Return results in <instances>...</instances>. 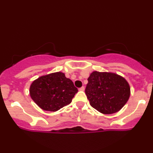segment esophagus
I'll return each instance as SVG.
<instances>
[{
  "label": "esophagus",
  "mask_w": 153,
  "mask_h": 153,
  "mask_svg": "<svg viewBox=\"0 0 153 153\" xmlns=\"http://www.w3.org/2000/svg\"><path fill=\"white\" fill-rule=\"evenodd\" d=\"M84 90H85V87H84V86H82L81 88H79V91H83Z\"/></svg>",
  "instance_id": "obj_1"
}]
</instances>
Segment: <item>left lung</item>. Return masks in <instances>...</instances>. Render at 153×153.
I'll list each match as a JSON object with an SVG mask.
<instances>
[{
  "instance_id": "1",
  "label": "left lung",
  "mask_w": 153,
  "mask_h": 153,
  "mask_svg": "<svg viewBox=\"0 0 153 153\" xmlns=\"http://www.w3.org/2000/svg\"><path fill=\"white\" fill-rule=\"evenodd\" d=\"M88 81L85 91L91 106L104 114L122 109L130 96L128 82L116 73L94 71Z\"/></svg>"
}]
</instances>
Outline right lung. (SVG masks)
Listing matches in <instances>:
<instances>
[{
	"label": "right lung",
	"instance_id": "1",
	"mask_svg": "<svg viewBox=\"0 0 153 153\" xmlns=\"http://www.w3.org/2000/svg\"><path fill=\"white\" fill-rule=\"evenodd\" d=\"M78 88L62 72L43 75L31 84V98L42 109L57 111L71 103Z\"/></svg>",
	"mask_w": 153,
	"mask_h": 153
}]
</instances>
